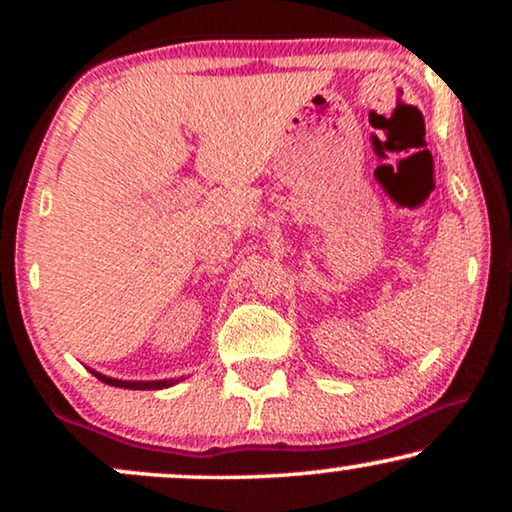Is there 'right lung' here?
<instances>
[{"mask_svg":"<svg viewBox=\"0 0 512 512\" xmlns=\"http://www.w3.org/2000/svg\"><path fill=\"white\" fill-rule=\"evenodd\" d=\"M97 380H102L104 384H111V387H121V389H167L172 387V384H177L179 380H153V382H130V380H114V377H107L102 373H95V370H90Z\"/></svg>","mask_w":512,"mask_h":512,"instance_id":"1","label":"right lung"}]
</instances>
